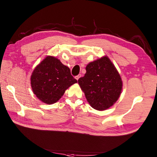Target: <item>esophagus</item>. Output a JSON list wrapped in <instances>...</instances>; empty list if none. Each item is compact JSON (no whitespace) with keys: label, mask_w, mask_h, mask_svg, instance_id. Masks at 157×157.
<instances>
[{"label":"esophagus","mask_w":157,"mask_h":157,"mask_svg":"<svg viewBox=\"0 0 157 157\" xmlns=\"http://www.w3.org/2000/svg\"><path fill=\"white\" fill-rule=\"evenodd\" d=\"M80 77H81V75L80 74H79V75H77V76H75V78L77 79V80H78V79H79V78H80Z\"/></svg>","instance_id":"esophagus-1"}]
</instances>
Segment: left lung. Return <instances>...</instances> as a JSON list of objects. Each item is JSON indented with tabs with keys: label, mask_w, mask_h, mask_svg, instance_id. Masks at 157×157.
I'll use <instances>...</instances> for the list:
<instances>
[{
	"label": "left lung",
	"mask_w": 157,
	"mask_h": 157,
	"mask_svg": "<svg viewBox=\"0 0 157 157\" xmlns=\"http://www.w3.org/2000/svg\"><path fill=\"white\" fill-rule=\"evenodd\" d=\"M86 73L78 84L92 108L104 111L117 101L123 82L117 70L108 56H104L88 63Z\"/></svg>",
	"instance_id": "8db88e82"
}]
</instances>
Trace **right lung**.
<instances>
[{
    "mask_svg": "<svg viewBox=\"0 0 157 157\" xmlns=\"http://www.w3.org/2000/svg\"><path fill=\"white\" fill-rule=\"evenodd\" d=\"M77 82L68 67L52 56H47L36 66L31 75L33 92L47 105L57 102L66 90Z\"/></svg>",
    "mask_w": 157,
    "mask_h": 157,
    "instance_id": "right-lung-1",
    "label": "right lung"
}]
</instances>
